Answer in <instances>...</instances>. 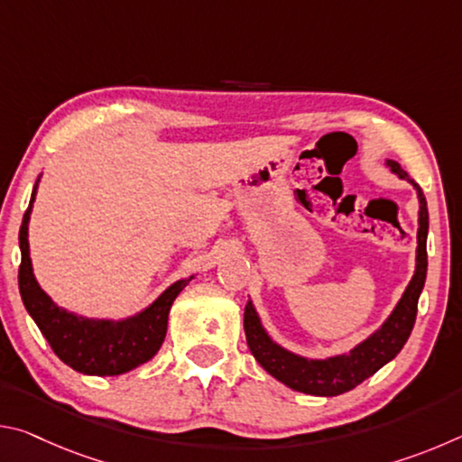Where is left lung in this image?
Wrapping results in <instances>:
<instances>
[{"mask_svg":"<svg viewBox=\"0 0 462 462\" xmlns=\"http://www.w3.org/2000/svg\"><path fill=\"white\" fill-rule=\"evenodd\" d=\"M385 167L395 173L400 179L411 183L418 195V246H416V269L413 277L405 287L402 300L397 301L393 311L387 316L377 330L369 338L358 342L355 348L346 353L324 356V358H310L295 355L279 342L271 338L267 328L263 326V319L256 311L253 300L246 301L245 308V334L250 353L259 361L264 371L273 374L283 385L308 395L319 397H334L361 385L365 379L377 373L381 366L400 355L403 344L408 342L413 322L418 314V300L421 289L426 283L428 273V254H426V240H428V208L426 198L418 183H413L408 173L397 165L395 161H385Z\"/></svg>","mask_w":462,"mask_h":462,"instance_id":"left-lung-1","label":"left lung"}]
</instances>
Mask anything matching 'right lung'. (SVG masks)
<instances>
[{"mask_svg":"<svg viewBox=\"0 0 462 462\" xmlns=\"http://www.w3.org/2000/svg\"><path fill=\"white\" fill-rule=\"evenodd\" d=\"M41 177L42 173L36 179L18 236L22 253L18 285L24 308L49 340L54 355L77 373L114 377L136 369L159 353L167 334L171 306L195 275L171 283L152 303L128 318H88L60 308L36 281L30 259L28 224Z\"/></svg>","mask_w":462,"mask_h":462,"instance_id":"1","label":"right lung"}]
</instances>
